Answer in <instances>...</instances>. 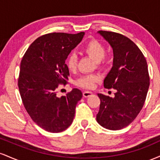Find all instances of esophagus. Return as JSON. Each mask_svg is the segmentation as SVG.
Returning <instances> with one entry per match:
<instances>
[{
  "mask_svg": "<svg viewBox=\"0 0 160 160\" xmlns=\"http://www.w3.org/2000/svg\"><path fill=\"white\" fill-rule=\"evenodd\" d=\"M93 93L92 92L90 91H84L83 92H82V95H83V97H85V98H87V97H89L90 95H92Z\"/></svg>",
  "mask_w": 160,
  "mask_h": 160,
  "instance_id": "obj_1",
  "label": "esophagus"
}]
</instances>
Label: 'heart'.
<instances>
[{
	"label": "heart",
	"instance_id": "obj_1",
	"mask_svg": "<svg viewBox=\"0 0 160 160\" xmlns=\"http://www.w3.org/2000/svg\"><path fill=\"white\" fill-rule=\"evenodd\" d=\"M82 52L94 59L98 66H103L105 64V47L102 42L95 39L89 40L83 46ZM65 64L70 71H74L78 65V57L74 53H71L66 58ZM99 80L100 76L96 74L82 75L75 81V84L85 89H92Z\"/></svg>",
	"mask_w": 160,
	"mask_h": 160
}]
</instances>
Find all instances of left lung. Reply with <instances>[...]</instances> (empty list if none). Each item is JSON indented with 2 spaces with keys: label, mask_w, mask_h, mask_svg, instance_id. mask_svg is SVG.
Instances as JSON below:
<instances>
[{
  "label": "left lung",
  "mask_w": 160,
  "mask_h": 160,
  "mask_svg": "<svg viewBox=\"0 0 160 160\" xmlns=\"http://www.w3.org/2000/svg\"><path fill=\"white\" fill-rule=\"evenodd\" d=\"M113 52V67L104 86L114 89V97L98 94L101 101L96 120L110 130L122 129L140 113L150 86L146 58L138 46L119 33L99 31Z\"/></svg>",
  "instance_id": "1"
}]
</instances>
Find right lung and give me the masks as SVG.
<instances>
[{
	"instance_id": "obj_1",
	"label": "right lung",
	"mask_w": 160,
	"mask_h": 160,
	"mask_svg": "<svg viewBox=\"0 0 160 160\" xmlns=\"http://www.w3.org/2000/svg\"><path fill=\"white\" fill-rule=\"evenodd\" d=\"M84 34L54 32L40 36L21 61L18 86L24 107L32 120L49 132H61L71 126L77 104L82 96L78 89L61 98L57 97L56 92L59 84L67 83L66 58Z\"/></svg>"
}]
</instances>
